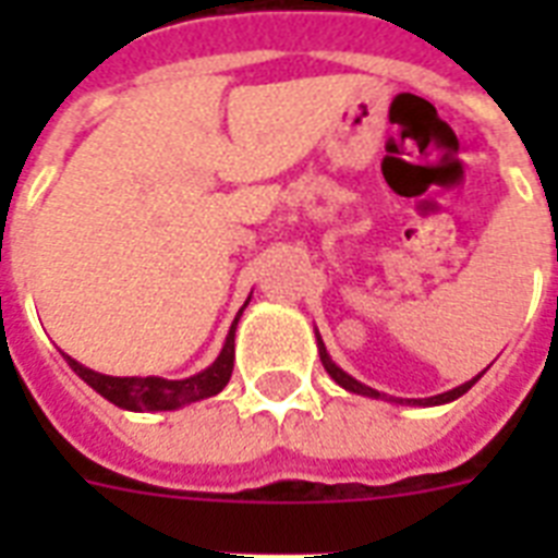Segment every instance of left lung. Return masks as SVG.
Masks as SVG:
<instances>
[{
  "instance_id": "8db88e82",
  "label": "left lung",
  "mask_w": 558,
  "mask_h": 558,
  "mask_svg": "<svg viewBox=\"0 0 558 558\" xmlns=\"http://www.w3.org/2000/svg\"><path fill=\"white\" fill-rule=\"evenodd\" d=\"M315 341H318V356H322V365L324 371L330 373L332 381L336 385H341L344 390H350V393H359V397H371V399H388V402H397V405H420V408H432V405H446V402H454L458 397H463L472 385H475L477 379H481V373H477L475 379L463 381V385H458V388L446 390V393H437V397H425V399H402V397H388V393H379L376 388H367V385H362L359 379H353L350 373L341 371L336 362L330 359V353H327V348H324L322 336H318V330H315Z\"/></svg>"
}]
</instances>
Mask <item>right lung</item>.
Listing matches in <instances>:
<instances>
[{"label":"right lung","instance_id":"1","mask_svg":"<svg viewBox=\"0 0 558 558\" xmlns=\"http://www.w3.org/2000/svg\"><path fill=\"white\" fill-rule=\"evenodd\" d=\"M248 301H252V295H248ZM248 301L243 304V310L248 306ZM243 310L236 313L234 324H231V330H228L226 336V344L219 350V356L214 359L205 371L193 373L187 379H161V376H107V373H98L92 371V367L81 365V362H74V359L65 356V353L63 359L92 390H98L100 397L109 399L112 405L124 408V411H177V408L199 402V399L217 397L219 390L228 385L231 371H234L236 322H240Z\"/></svg>","mask_w":558,"mask_h":558}]
</instances>
